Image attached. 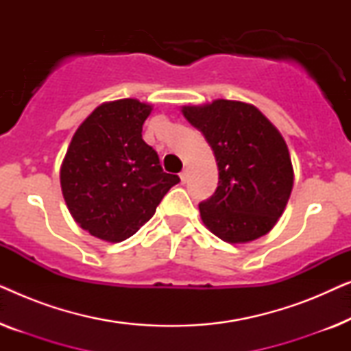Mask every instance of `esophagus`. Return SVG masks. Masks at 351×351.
Wrapping results in <instances>:
<instances>
[{"mask_svg":"<svg viewBox=\"0 0 351 351\" xmlns=\"http://www.w3.org/2000/svg\"><path fill=\"white\" fill-rule=\"evenodd\" d=\"M180 180H182V182H186V180H189V171L184 169V171L180 172Z\"/></svg>","mask_w":351,"mask_h":351,"instance_id":"1","label":"esophagus"}]
</instances>
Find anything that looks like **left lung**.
I'll list each match as a JSON object with an SVG mask.
<instances>
[{
  "mask_svg": "<svg viewBox=\"0 0 351 351\" xmlns=\"http://www.w3.org/2000/svg\"><path fill=\"white\" fill-rule=\"evenodd\" d=\"M182 113L208 141L219 167L217 189L199 203L206 227L228 243L267 234L281 217L294 184L285 138L249 104L220 99L184 107Z\"/></svg>",
  "mask_w": 351,
  "mask_h": 351,
  "instance_id": "obj_1",
  "label": "left lung"
}]
</instances>
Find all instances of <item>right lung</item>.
Instances as JSON below:
<instances>
[{
    "label": "right lung",
    "mask_w": 351,
    "mask_h": 351,
    "mask_svg": "<svg viewBox=\"0 0 351 351\" xmlns=\"http://www.w3.org/2000/svg\"><path fill=\"white\" fill-rule=\"evenodd\" d=\"M152 107L136 99L100 105L71 138L60 167L70 214L105 241H124L152 219L179 176L162 171L142 138Z\"/></svg>",
    "instance_id": "1"
}]
</instances>
